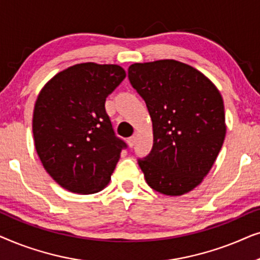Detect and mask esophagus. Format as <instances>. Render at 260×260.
<instances>
[{
    "label": "esophagus",
    "mask_w": 260,
    "mask_h": 260,
    "mask_svg": "<svg viewBox=\"0 0 260 260\" xmlns=\"http://www.w3.org/2000/svg\"><path fill=\"white\" fill-rule=\"evenodd\" d=\"M136 142H137V136H136V135H134V136H131V137L127 138V144H129L130 147H134V145L136 144Z\"/></svg>",
    "instance_id": "34e87169"
}]
</instances>
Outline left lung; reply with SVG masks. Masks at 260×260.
Returning a JSON list of instances; mask_svg holds the SVG:
<instances>
[{
  "mask_svg": "<svg viewBox=\"0 0 260 260\" xmlns=\"http://www.w3.org/2000/svg\"><path fill=\"white\" fill-rule=\"evenodd\" d=\"M127 77L152 120V149L138 159L145 181L170 197L193 190L214 165L225 140L219 90L200 71L176 60L133 63Z\"/></svg>",
  "mask_w": 260,
  "mask_h": 260,
  "instance_id": "8db88e82",
  "label": "left lung"
}]
</instances>
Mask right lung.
<instances>
[{"mask_svg":"<svg viewBox=\"0 0 260 260\" xmlns=\"http://www.w3.org/2000/svg\"><path fill=\"white\" fill-rule=\"evenodd\" d=\"M125 76L118 65L78 63L53 77L38 95L35 149L49 176L72 193L93 194L108 186L126 148L105 111L106 97Z\"/></svg>","mask_w":260,"mask_h":260,"instance_id":"right-lung-1","label":"right lung"}]
</instances>
